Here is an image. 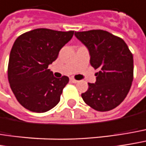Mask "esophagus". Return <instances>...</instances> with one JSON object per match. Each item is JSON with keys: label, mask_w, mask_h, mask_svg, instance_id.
Returning <instances> with one entry per match:
<instances>
[{"label": "esophagus", "mask_w": 146, "mask_h": 146, "mask_svg": "<svg viewBox=\"0 0 146 146\" xmlns=\"http://www.w3.org/2000/svg\"><path fill=\"white\" fill-rule=\"evenodd\" d=\"M70 82H71V83H73V84H77L78 81V80H76V79H74V78H70Z\"/></svg>", "instance_id": "1"}]
</instances>
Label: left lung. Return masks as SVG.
Here are the masks:
<instances>
[{
    "label": "left lung",
    "instance_id": "obj_1",
    "mask_svg": "<svg viewBox=\"0 0 146 146\" xmlns=\"http://www.w3.org/2000/svg\"><path fill=\"white\" fill-rule=\"evenodd\" d=\"M75 36L86 46L90 64L100 72L96 82L88 83L81 96L97 111H109L119 105L127 96L133 81V55L125 41L103 30L75 32Z\"/></svg>",
    "mask_w": 146,
    "mask_h": 146
}]
</instances>
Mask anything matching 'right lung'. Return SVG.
Here are the masks:
<instances>
[{
	"instance_id": "right-lung-1",
	"label": "right lung",
	"mask_w": 146,
	"mask_h": 146,
	"mask_svg": "<svg viewBox=\"0 0 146 146\" xmlns=\"http://www.w3.org/2000/svg\"><path fill=\"white\" fill-rule=\"evenodd\" d=\"M73 33L38 28L15 41L9 58L8 80L17 101L27 110L44 113L59 103L69 78H57L47 68L58 58L61 48Z\"/></svg>"
}]
</instances>
